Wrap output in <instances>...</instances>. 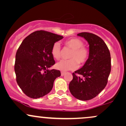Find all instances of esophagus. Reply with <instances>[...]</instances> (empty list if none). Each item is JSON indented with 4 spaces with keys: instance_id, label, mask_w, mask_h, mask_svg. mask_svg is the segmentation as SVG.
<instances>
[{
    "instance_id": "1",
    "label": "esophagus",
    "mask_w": 126,
    "mask_h": 126,
    "mask_svg": "<svg viewBox=\"0 0 126 126\" xmlns=\"http://www.w3.org/2000/svg\"><path fill=\"white\" fill-rule=\"evenodd\" d=\"M65 73H66V72H61V75H62V76H64V75H65Z\"/></svg>"
}]
</instances>
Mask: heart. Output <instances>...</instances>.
Returning <instances> with one entry per match:
<instances>
[{"label":"heart","instance_id":"obj_1","mask_svg":"<svg viewBox=\"0 0 126 126\" xmlns=\"http://www.w3.org/2000/svg\"><path fill=\"white\" fill-rule=\"evenodd\" d=\"M66 47L72 49L69 54V60H62L56 64V68L62 71L73 70L77 69L78 63L83 64L87 61L89 51L86 47H83V41L78 38H72L64 42ZM52 56L56 60L61 58V50L58 43H54L51 48Z\"/></svg>","mask_w":126,"mask_h":126}]
</instances>
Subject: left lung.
<instances>
[{"label":"left lung","mask_w":126,"mask_h":126,"mask_svg":"<svg viewBox=\"0 0 126 126\" xmlns=\"http://www.w3.org/2000/svg\"><path fill=\"white\" fill-rule=\"evenodd\" d=\"M89 45V55L82 68L73 73L69 83L70 93L79 100L88 101L95 98L104 89L111 72V56L105 42L96 35L81 32Z\"/></svg>","instance_id":"8db88e82"}]
</instances>
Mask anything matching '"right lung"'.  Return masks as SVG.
<instances>
[{
    "instance_id": "right-lung-1",
    "label": "right lung",
    "mask_w": 126,
    "mask_h": 126,
    "mask_svg": "<svg viewBox=\"0 0 126 126\" xmlns=\"http://www.w3.org/2000/svg\"><path fill=\"white\" fill-rule=\"evenodd\" d=\"M63 36L40 30L23 40L16 53L15 72L18 85L30 98H41L51 91L60 70H48L55 64L51 50Z\"/></svg>"
}]
</instances>
